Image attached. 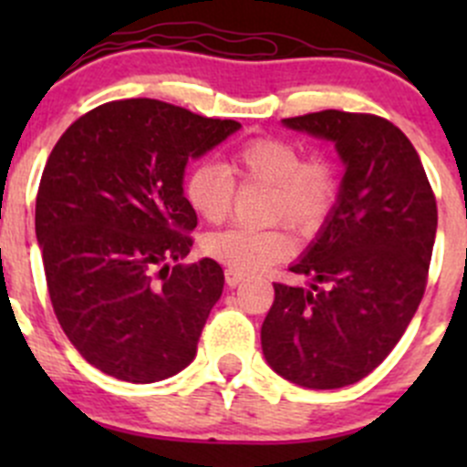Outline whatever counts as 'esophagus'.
I'll return each instance as SVG.
<instances>
[{"label":"esophagus","instance_id":"1","mask_svg":"<svg viewBox=\"0 0 467 467\" xmlns=\"http://www.w3.org/2000/svg\"><path fill=\"white\" fill-rule=\"evenodd\" d=\"M246 280V273L237 271V268H225V282H228V286H237L242 285V282Z\"/></svg>","mask_w":467,"mask_h":467}]
</instances>
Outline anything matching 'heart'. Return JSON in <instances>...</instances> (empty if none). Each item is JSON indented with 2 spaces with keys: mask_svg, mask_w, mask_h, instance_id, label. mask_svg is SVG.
Masks as SVG:
<instances>
[{
  "mask_svg": "<svg viewBox=\"0 0 467 467\" xmlns=\"http://www.w3.org/2000/svg\"><path fill=\"white\" fill-rule=\"evenodd\" d=\"M242 185L271 187L266 221L286 223L307 237L318 233L341 194V173L327 155H305L282 138H255L239 146L228 164L201 162L187 171L182 194L207 223H223ZM207 257L237 271H262L294 253V239L282 228H228L203 239Z\"/></svg>",
  "mask_w": 467,
  "mask_h": 467,
  "instance_id": "obj_1",
  "label": "heart"
}]
</instances>
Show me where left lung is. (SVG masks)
Returning a JSON list of instances; mask_svg holds the SVG:
<instances>
[{
  "label": "left lung",
  "instance_id": "8db88e82",
  "mask_svg": "<svg viewBox=\"0 0 467 467\" xmlns=\"http://www.w3.org/2000/svg\"><path fill=\"white\" fill-rule=\"evenodd\" d=\"M285 124L332 140L346 176L321 237L291 266L317 280L312 289L273 282L262 350L294 384L341 389L378 368L420 305L436 196L413 144L384 117L321 110Z\"/></svg>",
  "mask_w": 467,
  "mask_h": 467
}]
</instances>
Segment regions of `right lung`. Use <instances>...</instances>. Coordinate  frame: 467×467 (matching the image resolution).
Instances as JSON below:
<instances>
[{"instance_id": "1", "label": "right lung", "mask_w": 467, "mask_h": 467, "mask_svg": "<svg viewBox=\"0 0 467 467\" xmlns=\"http://www.w3.org/2000/svg\"><path fill=\"white\" fill-rule=\"evenodd\" d=\"M158 99L78 117L56 142L36 199V234L60 327L101 373L150 384L196 357L223 291L214 260L190 253L196 212L182 173L239 129Z\"/></svg>"}]
</instances>
